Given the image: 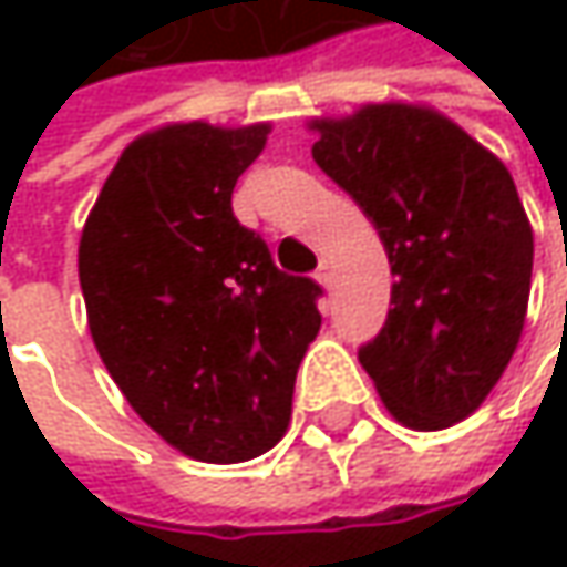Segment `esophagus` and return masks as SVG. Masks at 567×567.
<instances>
[{"mask_svg":"<svg viewBox=\"0 0 567 567\" xmlns=\"http://www.w3.org/2000/svg\"><path fill=\"white\" fill-rule=\"evenodd\" d=\"M315 279H318V285H324V288H331V269H328V262H321V266H318V272H315Z\"/></svg>","mask_w":567,"mask_h":567,"instance_id":"1","label":"esophagus"}]
</instances>
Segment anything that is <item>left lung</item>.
I'll return each mask as SVG.
<instances>
[{"label":"left lung","mask_w":567,"mask_h":567,"mask_svg":"<svg viewBox=\"0 0 567 567\" xmlns=\"http://www.w3.org/2000/svg\"><path fill=\"white\" fill-rule=\"evenodd\" d=\"M311 157L374 223L391 259V311L358 351L410 430L466 420L522 338L532 226L506 164L426 104L315 117Z\"/></svg>","instance_id":"obj_1"}]
</instances>
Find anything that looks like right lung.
<instances>
[{
    "label": "right lung",
    "mask_w": 567,
    "mask_h": 567,
    "mask_svg": "<svg viewBox=\"0 0 567 567\" xmlns=\"http://www.w3.org/2000/svg\"><path fill=\"white\" fill-rule=\"evenodd\" d=\"M269 131L179 121L141 134L81 229L78 279L107 374L199 463H243L282 440L321 328V288L279 272L233 216V186Z\"/></svg>",
    "instance_id": "1"
}]
</instances>
